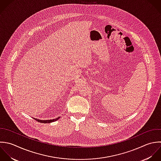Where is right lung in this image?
<instances>
[{
  "label": "right lung",
  "mask_w": 161,
  "mask_h": 161,
  "mask_svg": "<svg viewBox=\"0 0 161 161\" xmlns=\"http://www.w3.org/2000/svg\"><path fill=\"white\" fill-rule=\"evenodd\" d=\"M60 118V117H58V118H56V119H52V120H39V119H36V118H34V119L36 120H37V122H41V123H44V124H49V123H51V122H55V121H56V120H58Z\"/></svg>",
  "instance_id": "obj_1"
}]
</instances>
